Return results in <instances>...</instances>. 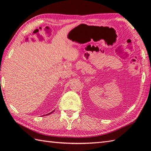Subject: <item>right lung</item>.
Listing matches in <instances>:
<instances>
[{
  "label": "right lung",
  "mask_w": 151,
  "mask_h": 151,
  "mask_svg": "<svg viewBox=\"0 0 151 151\" xmlns=\"http://www.w3.org/2000/svg\"><path fill=\"white\" fill-rule=\"evenodd\" d=\"M53 111H52V112H53ZM52 112H50V114H51V113H52Z\"/></svg>",
  "instance_id": "1"
}]
</instances>
